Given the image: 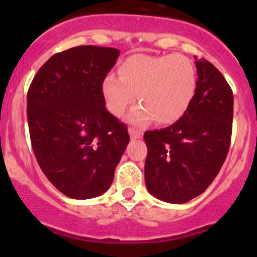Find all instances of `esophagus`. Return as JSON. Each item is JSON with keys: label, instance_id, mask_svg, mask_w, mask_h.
Listing matches in <instances>:
<instances>
[{"label": "esophagus", "instance_id": "34e87169", "mask_svg": "<svg viewBox=\"0 0 257 257\" xmlns=\"http://www.w3.org/2000/svg\"><path fill=\"white\" fill-rule=\"evenodd\" d=\"M129 134H131V138L132 139H141L143 137V133L138 129H134V128H129Z\"/></svg>", "mask_w": 257, "mask_h": 257}]
</instances>
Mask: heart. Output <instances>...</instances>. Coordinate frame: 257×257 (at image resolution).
Masks as SVG:
<instances>
[{
  "label": "heart",
  "instance_id": "obj_1",
  "mask_svg": "<svg viewBox=\"0 0 257 257\" xmlns=\"http://www.w3.org/2000/svg\"><path fill=\"white\" fill-rule=\"evenodd\" d=\"M196 68L183 54L149 56L134 54L119 66V77L108 74L102 82V94L108 110L123 115L133 104L138 107L129 114L134 124H172L190 107L196 92Z\"/></svg>",
  "mask_w": 257,
  "mask_h": 257
}]
</instances>
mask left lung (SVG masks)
Masks as SVG:
<instances>
[{
  "instance_id": "8db88e82",
  "label": "left lung",
  "mask_w": 257,
  "mask_h": 257,
  "mask_svg": "<svg viewBox=\"0 0 257 257\" xmlns=\"http://www.w3.org/2000/svg\"><path fill=\"white\" fill-rule=\"evenodd\" d=\"M195 66L196 92L186 113L167 128L144 133L145 185L153 196L172 204H184L206 190L231 141V88L209 61L196 59Z\"/></svg>"
}]
</instances>
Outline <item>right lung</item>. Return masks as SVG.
<instances>
[{
	"instance_id": "1",
	"label": "right lung",
	"mask_w": 257,
	"mask_h": 257,
	"mask_svg": "<svg viewBox=\"0 0 257 257\" xmlns=\"http://www.w3.org/2000/svg\"><path fill=\"white\" fill-rule=\"evenodd\" d=\"M116 48L78 46L38 69L27 93L31 143L43 174L66 196L92 199L109 189L129 143L126 125L105 108L102 82Z\"/></svg>"
}]
</instances>
